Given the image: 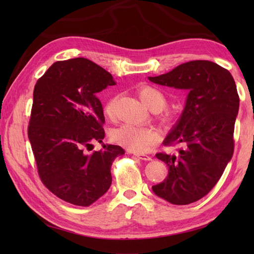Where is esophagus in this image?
<instances>
[{
    "label": "esophagus",
    "mask_w": 254,
    "mask_h": 254,
    "mask_svg": "<svg viewBox=\"0 0 254 254\" xmlns=\"http://www.w3.org/2000/svg\"><path fill=\"white\" fill-rule=\"evenodd\" d=\"M135 157H137L138 159H142V160H152V157L150 156L146 155V154H141V153H134L133 154Z\"/></svg>",
    "instance_id": "obj_1"
}]
</instances>
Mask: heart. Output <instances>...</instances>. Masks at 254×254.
<instances>
[{
  "mask_svg": "<svg viewBox=\"0 0 254 254\" xmlns=\"http://www.w3.org/2000/svg\"><path fill=\"white\" fill-rule=\"evenodd\" d=\"M138 96L143 104L153 111L163 110L167 105V98L163 91L146 86L138 90ZM116 98H112L105 106V116L111 119L113 117ZM164 121H169L168 113L161 116ZM111 139L116 144L131 150L134 153H144L148 150L154 144L158 142L159 134L153 127H138L133 124H122L111 132Z\"/></svg>",
  "mask_w": 254,
  "mask_h": 254,
  "instance_id": "1",
  "label": "heart"
}]
</instances>
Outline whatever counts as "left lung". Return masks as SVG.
Segmentation results:
<instances>
[{"mask_svg":"<svg viewBox=\"0 0 254 254\" xmlns=\"http://www.w3.org/2000/svg\"><path fill=\"white\" fill-rule=\"evenodd\" d=\"M148 79L189 90L182 116L164 141L165 146L183 147L176 155L156 154L168 166V176L152 189L171 204L196 202L215 187L233 157L239 110L234 77L216 63L195 60Z\"/></svg>","mask_w":254,"mask_h":254,"instance_id":"8db88e82","label":"left lung"}]
</instances>
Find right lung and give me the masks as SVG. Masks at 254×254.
<instances>
[{"label":"right lung","mask_w":254,"mask_h":254,"mask_svg":"<svg viewBox=\"0 0 254 254\" xmlns=\"http://www.w3.org/2000/svg\"><path fill=\"white\" fill-rule=\"evenodd\" d=\"M116 85L112 75L88 59L58 61L37 80L28 138L38 175L63 201L89 206L111 186V165L124 154L118 145H102L104 109L98 93Z\"/></svg>","instance_id":"right-lung-1"}]
</instances>
